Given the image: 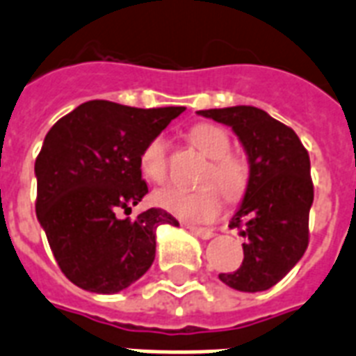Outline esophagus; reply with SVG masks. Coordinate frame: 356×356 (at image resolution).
Masks as SVG:
<instances>
[{"label": "esophagus", "instance_id": "obj_1", "mask_svg": "<svg viewBox=\"0 0 356 356\" xmlns=\"http://www.w3.org/2000/svg\"><path fill=\"white\" fill-rule=\"evenodd\" d=\"M188 229L194 235H197L200 238H211L214 235L213 229H209V227H197V226H188Z\"/></svg>", "mask_w": 356, "mask_h": 356}]
</instances>
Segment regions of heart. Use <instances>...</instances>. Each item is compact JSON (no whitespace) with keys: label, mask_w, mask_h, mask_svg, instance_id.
<instances>
[{"label":"heart","mask_w":356,"mask_h":356,"mask_svg":"<svg viewBox=\"0 0 356 356\" xmlns=\"http://www.w3.org/2000/svg\"><path fill=\"white\" fill-rule=\"evenodd\" d=\"M190 140L209 160L203 170L200 188L186 190L166 186L153 194V203L168 213L188 222L213 220L222 209V194L227 200H238L250 183V168L243 156L229 153L232 142L222 127L213 123L196 124ZM140 172L151 183H162L168 173V140L156 136L140 153Z\"/></svg>","instance_id":"obj_1"}]
</instances>
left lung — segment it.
Segmentation results:
<instances>
[{
    "label": "left lung",
    "mask_w": 356,
    "mask_h": 356,
    "mask_svg": "<svg viewBox=\"0 0 356 356\" xmlns=\"http://www.w3.org/2000/svg\"><path fill=\"white\" fill-rule=\"evenodd\" d=\"M197 113L232 127L250 164V183L229 222V227L243 229L244 259L237 270L218 278L237 291H265L278 284L308 248L314 203L308 151L295 130L254 106Z\"/></svg>",
    "instance_id": "1"
}]
</instances>
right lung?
I'll use <instances>...</instances> for the list:
<instances>
[{
	"label": "right lung",
	"mask_w": 356,
	"mask_h": 356,
	"mask_svg": "<svg viewBox=\"0 0 356 356\" xmlns=\"http://www.w3.org/2000/svg\"><path fill=\"white\" fill-rule=\"evenodd\" d=\"M183 106L130 108L89 100L46 134L35 160L37 218L61 273L93 293H118L142 278L154 261L156 227L179 226L164 209L130 213L147 194L140 153Z\"/></svg>",
	"instance_id": "right-lung-1"
}]
</instances>
